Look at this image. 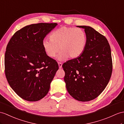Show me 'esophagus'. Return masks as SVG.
Wrapping results in <instances>:
<instances>
[{
	"mask_svg": "<svg viewBox=\"0 0 124 124\" xmlns=\"http://www.w3.org/2000/svg\"><path fill=\"white\" fill-rule=\"evenodd\" d=\"M58 66H59V68H61L62 67V62H58Z\"/></svg>",
	"mask_w": 124,
	"mask_h": 124,
	"instance_id": "esophagus-1",
	"label": "esophagus"
}]
</instances>
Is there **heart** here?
Instances as JSON below:
<instances>
[{"mask_svg":"<svg viewBox=\"0 0 124 124\" xmlns=\"http://www.w3.org/2000/svg\"><path fill=\"white\" fill-rule=\"evenodd\" d=\"M50 39L45 38L42 45L48 56L54 58L61 50L57 57L58 60H65L68 57L77 58L83 53L87 45V36L84 30L74 27H62L53 31Z\"/></svg>","mask_w":124,"mask_h":124,"instance_id":"obj_1","label":"heart"}]
</instances>
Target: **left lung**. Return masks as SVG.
I'll return each instance as SVG.
<instances>
[{
    "mask_svg": "<svg viewBox=\"0 0 124 124\" xmlns=\"http://www.w3.org/2000/svg\"><path fill=\"white\" fill-rule=\"evenodd\" d=\"M85 29L87 45L83 53L62 65L66 88L72 97L88 101L101 94L109 82L112 72L111 50L107 39L90 26Z\"/></svg>",
    "mask_w": 124,
    "mask_h": 124,
    "instance_id": "left-lung-1",
    "label": "left lung"
}]
</instances>
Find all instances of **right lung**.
<instances>
[{
	"mask_svg": "<svg viewBox=\"0 0 124 124\" xmlns=\"http://www.w3.org/2000/svg\"><path fill=\"white\" fill-rule=\"evenodd\" d=\"M56 23H39L15 33L5 55V75L11 88L29 101L44 98L58 69L56 60L45 53L42 41Z\"/></svg>",
	"mask_w": 124,
	"mask_h": 124,
	"instance_id": "1",
	"label": "right lung"
}]
</instances>
